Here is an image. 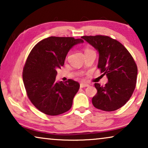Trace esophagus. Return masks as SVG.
Instances as JSON below:
<instances>
[{
  "label": "esophagus",
  "instance_id": "34e87169",
  "mask_svg": "<svg viewBox=\"0 0 148 148\" xmlns=\"http://www.w3.org/2000/svg\"><path fill=\"white\" fill-rule=\"evenodd\" d=\"M88 86H89V85L87 84H83V83H81L80 84V88H86V87Z\"/></svg>",
  "mask_w": 148,
  "mask_h": 148
}]
</instances>
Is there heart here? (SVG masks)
Returning <instances> with one entry per match:
<instances>
[{
    "label": "heart",
    "mask_w": 148,
    "mask_h": 148,
    "mask_svg": "<svg viewBox=\"0 0 148 148\" xmlns=\"http://www.w3.org/2000/svg\"><path fill=\"white\" fill-rule=\"evenodd\" d=\"M92 50L90 49V48H86V50H85V52H89V51H92Z\"/></svg>",
    "instance_id": "b5f03b06"
}]
</instances>
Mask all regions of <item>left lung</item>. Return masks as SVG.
<instances>
[{
	"mask_svg": "<svg viewBox=\"0 0 148 148\" xmlns=\"http://www.w3.org/2000/svg\"><path fill=\"white\" fill-rule=\"evenodd\" d=\"M82 38L98 51V67L108 79L104 86L94 84L97 94L92 98L93 105L108 112L121 108L130 99L136 86L137 66L134 59L121 42L108 36Z\"/></svg>",
	"mask_w": 148,
	"mask_h": 148,
	"instance_id": "1",
	"label": "left lung"
}]
</instances>
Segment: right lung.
Wrapping results in <instances>:
<instances>
[{
	"mask_svg": "<svg viewBox=\"0 0 148 148\" xmlns=\"http://www.w3.org/2000/svg\"><path fill=\"white\" fill-rule=\"evenodd\" d=\"M83 42L73 37L51 36L38 42L30 52L23 81L29 100L42 112L56 116L71 108L79 84L73 79L57 82L56 70L64 65L71 48Z\"/></svg>",
	"mask_w": 148,
	"mask_h": 148,
	"instance_id": "obj_1",
	"label": "right lung"
}]
</instances>
